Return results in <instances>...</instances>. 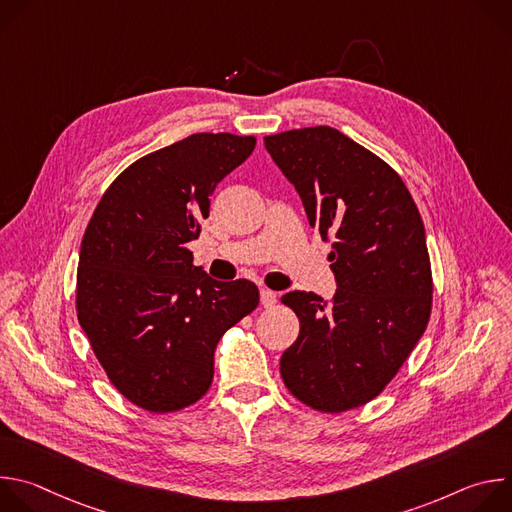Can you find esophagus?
Instances as JSON below:
<instances>
[{"label": "esophagus", "instance_id": "esophagus-1", "mask_svg": "<svg viewBox=\"0 0 512 512\" xmlns=\"http://www.w3.org/2000/svg\"><path fill=\"white\" fill-rule=\"evenodd\" d=\"M275 302H277L275 291H271L267 287H261V304H263V308H273Z\"/></svg>", "mask_w": 512, "mask_h": 512}]
</instances>
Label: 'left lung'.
<instances>
[{
	"mask_svg": "<svg viewBox=\"0 0 512 512\" xmlns=\"http://www.w3.org/2000/svg\"><path fill=\"white\" fill-rule=\"evenodd\" d=\"M265 148L296 186L338 289L326 304L289 291L300 336L279 362L283 385L304 405L344 413L367 405L395 379L427 328L433 277L425 229L401 176L334 127L267 135Z\"/></svg>",
	"mask_w": 512,
	"mask_h": 512,
	"instance_id": "8db88e82",
	"label": "left lung"
}]
</instances>
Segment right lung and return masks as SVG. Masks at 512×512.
Masks as SVG:
<instances>
[{"label": "right lung", "instance_id": "add662e5", "mask_svg": "<svg viewBox=\"0 0 512 512\" xmlns=\"http://www.w3.org/2000/svg\"><path fill=\"white\" fill-rule=\"evenodd\" d=\"M253 135L194 133L127 166L81 243L77 318L111 385L150 413L206 395L214 348L259 304L253 281H214L186 243L208 196L255 150Z\"/></svg>", "mask_w": 512, "mask_h": 512}]
</instances>
